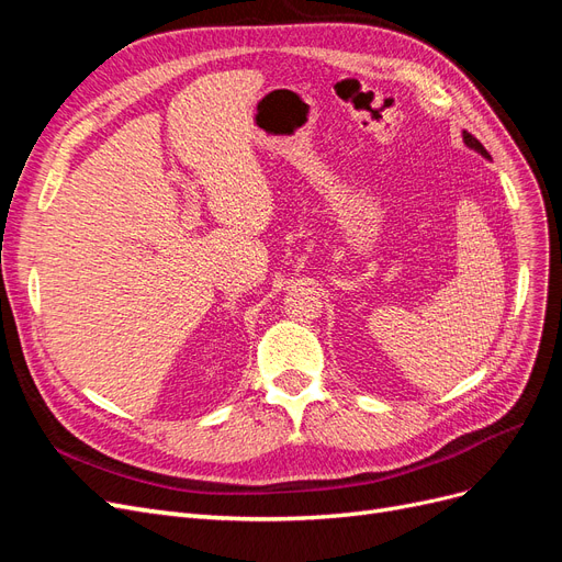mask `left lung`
Masks as SVG:
<instances>
[{
	"mask_svg": "<svg viewBox=\"0 0 562 562\" xmlns=\"http://www.w3.org/2000/svg\"><path fill=\"white\" fill-rule=\"evenodd\" d=\"M462 139H464V144H467V147H469V149H474L476 154H481L483 158H487V160H491V154H487V151H485V147H483V144H481V142H479V139H476L474 135H469V133L464 131V133H462Z\"/></svg>",
	"mask_w": 562,
	"mask_h": 562,
	"instance_id": "obj_1",
	"label": "left lung"
}]
</instances>
